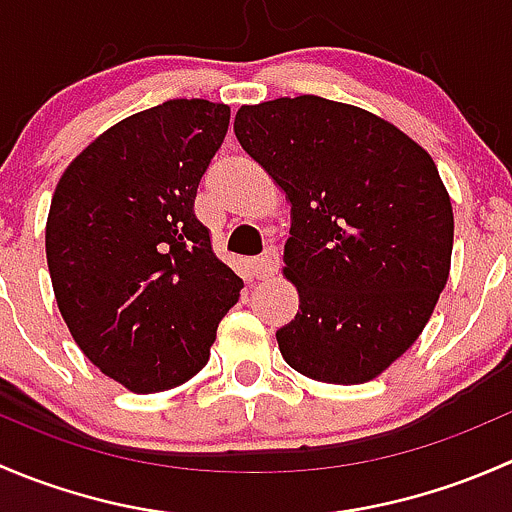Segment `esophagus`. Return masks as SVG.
I'll return each instance as SVG.
<instances>
[{"instance_id": "1", "label": "esophagus", "mask_w": 512, "mask_h": 512, "mask_svg": "<svg viewBox=\"0 0 512 512\" xmlns=\"http://www.w3.org/2000/svg\"><path fill=\"white\" fill-rule=\"evenodd\" d=\"M255 267L260 280H270V277H275L277 267H280V252H277V247L275 245L267 247V250L262 252V257H257Z\"/></svg>"}]
</instances>
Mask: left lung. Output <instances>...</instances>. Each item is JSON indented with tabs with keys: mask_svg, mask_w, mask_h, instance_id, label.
<instances>
[{
	"mask_svg": "<svg viewBox=\"0 0 512 512\" xmlns=\"http://www.w3.org/2000/svg\"><path fill=\"white\" fill-rule=\"evenodd\" d=\"M235 136L285 190V277L299 309L285 361L324 384H364L423 332L451 272L453 208L436 163L376 113L322 96L242 106Z\"/></svg>",
	"mask_w": 512,
	"mask_h": 512,
	"instance_id": "obj_1",
	"label": "left lung"
}]
</instances>
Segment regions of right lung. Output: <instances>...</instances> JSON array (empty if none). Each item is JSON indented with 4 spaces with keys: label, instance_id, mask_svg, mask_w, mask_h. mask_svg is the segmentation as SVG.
I'll return each mask as SVG.
<instances>
[{
    "label": "right lung",
    "instance_id": "right-lung-1",
    "mask_svg": "<svg viewBox=\"0 0 512 512\" xmlns=\"http://www.w3.org/2000/svg\"><path fill=\"white\" fill-rule=\"evenodd\" d=\"M230 106L173 98L123 118L59 178L46 262L81 352L133 394L193 379L242 280L215 257L195 193Z\"/></svg>",
    "mask_w": 512,
    "mask_h": 512
}]
</instances>
